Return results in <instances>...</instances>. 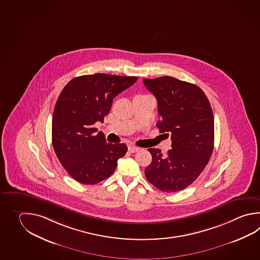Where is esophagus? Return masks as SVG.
<instances>
[{
	"label": "esophagus",
	"instance_id": "obj_1",
	"mask_svg": "<svg viewBox=\"0 0 260 260\" xmlns=\"http://www.w3.org/2000/svg\"><path fill=\"white\" fill-rule=\"evenodd\" d=\"M128 151L131 152V153H135V152H138V151H140V149L139 147H137V146H134V145H129L128 146Z\"/></svg>",
	"mask_w": 260,
	"mask_h": 260
}]
</instances>
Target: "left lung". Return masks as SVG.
Returning <instances> with one entry per match:
<instances>
[{"label": "left lung", "mask_w": 260, "mask_h": 260, "mask_svg": "<svg viewBox=\"0 0 260 260\" xmlns=\"http://www.w3.org/2000/svg\"><path fill=\"white\" fill-rule=\"evenodd\" d=\"M143 84L157 100L160 133L171 138L167 155L149 148L152 162L145 177L167 192L185 189L206 168L214 147V116L210 103L198 86L172 77L144 79Z\"/></svg>", "instance_id": "left-lung-1"}]
</instances>
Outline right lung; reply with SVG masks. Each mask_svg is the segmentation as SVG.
<instances>
[{
	"mask_svg": "<svg viewBox=\"0 0 260 260\" xmlns=\"http://www.w3.org/2000/svg\"><path fill=\"white\" fill-rule=\"evenodd\" d=\"M137 77L84 75L64 86L56 101L52 122V142L61 165L74 180L95 184L116 170L127 147L106 143L93 127L104 122L116 96L135 83Z\"/></svg>",
	"mask_w": 260,
	"mask_h": 260,
	"instance_id": "add662e5",
	"label": "right lung"
}]
</instances>
